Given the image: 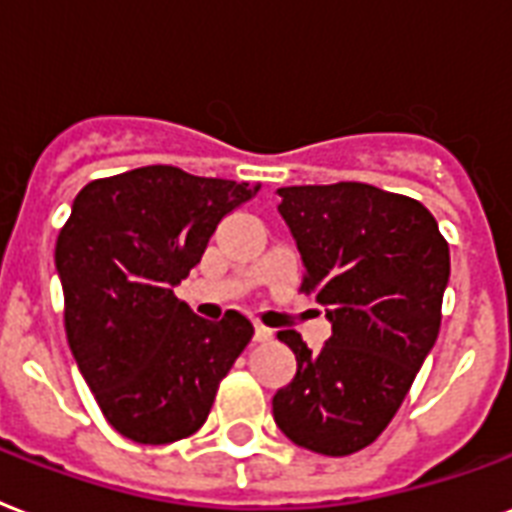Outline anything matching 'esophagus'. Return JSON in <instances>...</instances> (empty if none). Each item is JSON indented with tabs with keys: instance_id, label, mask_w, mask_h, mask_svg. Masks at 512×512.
Wrapping results in <instances>:
<instances>
[{
	"instance_id": "esophagus-1",
	"label": "esophagus",
	"mask_w": 512,
	"mask_h": 512,
	"mask_svg": "<svg viewBox=\"0 0 512 512\" xmlns=\"http://www.w3.org/2000/svg\"><path fill=\"white\" fill-rule=\"evenodd\" d=\"M271 338H273V333H271V330H268V327H263V325H257V327H255V341H257V343L271 341Z\"/></svg>"
}]
</instances>
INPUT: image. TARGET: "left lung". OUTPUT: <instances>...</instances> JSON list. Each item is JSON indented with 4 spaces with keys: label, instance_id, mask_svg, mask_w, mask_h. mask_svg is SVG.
I'll list each match as a JSON object with an SVG mask.
<instances>
[{
    "label": "left lung",
    "instance_id": "1",
    "mask_svg": "<svg viewBox=\"0 0 512 512\" xmlns=\"http://www.w3.org/2000/svg\"><path fill=\"white\" fill-rule=\"evenodd\" d=\"M279 195L306 265L300 290L317 295L333 335L311 351L295 330L279 333L298 373L273 395V419L308 451L349 456L395 419L438 341L448 241L416 198L365 182Z\"/></svg>",
    "mask_w": 512,
    "mask_h": 512
}]
</instances>
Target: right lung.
<instances>
[{
  "mask_svg": "<svg viewBox=\"0 0 512 512\" xmlns=\"http://www.w3.org/2000/svg\"><path fill=\"white\" fill-rule=\"evenodd\" d=\"M257 187L142 166L93 179L58 233L64 327L104 419L163 446L201 429L255 327L239 311L195 317L174 295L214 228Z\"/></svg>",
  "mask_w": 512,
  "mask_h": 512,
  "instance_id": "1",
  "label": "right lung"
}]
</instances>
